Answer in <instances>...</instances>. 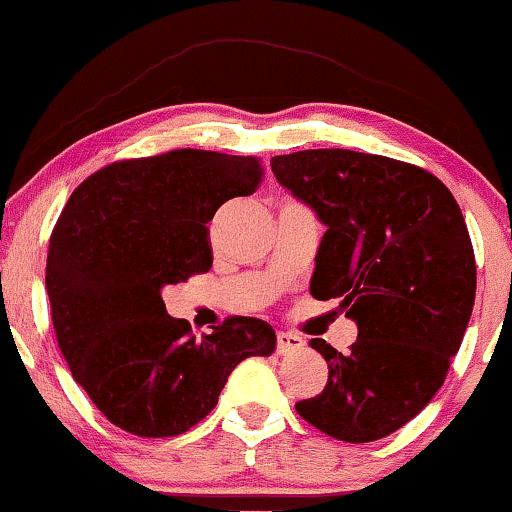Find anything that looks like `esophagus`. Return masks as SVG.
<instances>
[{
  "mask_svg": "<svg viewBox=\"0 0 512 512\" xmlns=\"http://www.w3.org/2000/svg\"><path fill=\"white\" fill-rule=\"evenodd\" d=\"M303 348V338L296 334H289V331H277V353L287 355L294 353V350Z\"/></svg>",
  "mask_w": 512,
  "mask_h": 512,
  "instance_id": "1",
  "label": "esophagus"
}]
</instances>
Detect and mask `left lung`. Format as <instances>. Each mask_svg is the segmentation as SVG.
<instances>
[{
	"label": "left lung",
	"mask_w": 512,
	"mask_h": 512,
	"mask_svg": "<svg viewBox=\"0 0 512 512\" xmlns=\"http://www.w3.org/2000/svg\"><path fill=\"white\" fill-rule=\"evenodd\" d=\"M272 174L327 225L310 294L341 298L350 353L322 338L320 395L298 416L343 442L381 440L433 400L475 305V251L447 185L416 164L322 148L270 159Z\"/></svg>",
	"instance_id": "obj_1"
}]
</instances>
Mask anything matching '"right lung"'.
<instances>
[{"mask_svg": "<svg viewBox=\"0 0 512 512\" xmlns=\"http://www.w3.org/2000/svg\"><path fill=\"white\" fill-rule=\"evenodd\" d=\"M261 181L254 157L183 148L119 159L70 195L46 256L51 320L75 381L117 428L181 435L237 364L275 350L268 322L232 315L197 338L162 301V287L211 268L207 223Z\"/></svg>", "mask_w": 512, "mask_h": 512, "instance_id": "right-lung-1", "label": "right lung"}]
</instances>
